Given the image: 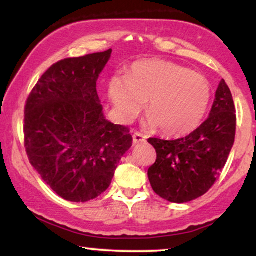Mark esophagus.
Returning <instances> with one entry per match:
<instances>
[{
    "instance_id": "esophagus-1",
    "label": "esophagus",
    "mask_w": 256,
    "mask_h": 256,
    "mask_svg": "<svg viewBox=\"0 0 256 256\" xmlns=\"http://www.w3.org/2000/svg\"><path fill=\"white\" fill-rule=\"evenodd\" d=\"M146 135L141 134V133H134L133 135V142L134 144H142L146 141Z\"/></svg>"
}]
</instances>
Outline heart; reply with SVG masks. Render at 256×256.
Returning a JSON list of instances; mask_svg holds the SVG:
<instances>
[{"label":"heart","instance_id":"heart-1","mask_svg":"<svg viewBox=\"0 0 256 256\" xmlns=\"http://www.w3.org/2000/svg\"><path fill=\"white\" fill-rule=\"evenodd\" d=\"M109 97L118 118L130 122L148 100L147 124L178 136L194 129L211 98L209 80L174 62L150 59L138 62L128 76L109 82Z\"/></svg>","mask_w":256,"mask_h":256}]
</instances>
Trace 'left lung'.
Segmentation results:
<instances>
[{"instance_id":"left-lung-1","label":"left lung","mask_w":256,"mask_h":256,"mask_svg":"<svg viewBox=\"0 0 256 256\" xmlns=\"http://www.w3.org/2000/svg\"><path fill=\"white\" fill-rule=\"evenodd\" d=\"M215 97L209 118L192 133L176 140L148 138L156 152L148 179L164 200L186 203L200 197L224 168L236 132L235 104L224 80Z\"/></svg>"}]
</instances>
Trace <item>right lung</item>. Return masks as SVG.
I'll return each mask as SVG.
<instances>
[{
    "label": "right lung",
    "instance_id": "1",
    "mask_svg": "<svg viewBox=\"0 0 256 256\" xmlns=\"http://www.w3.org/2000/svg\"><path fill=\"white\" fill-rule=\"evenodd\" d=\"M108 51L66 58L47 70L24 106V148L32 166L56 194L85 203L112 184L133 138L103 115L96 82Z\"/></svg>",
    "mask_w": 256,
    "mask_h": 256
}]
</instances>
